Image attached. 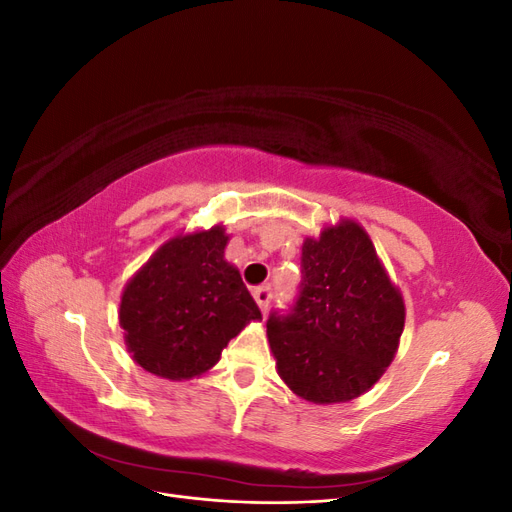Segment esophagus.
<instances>
[{
	"instance_id": "esophagus-1",
	"label": "esophagus",
	"mask_w": 512,
	"mask_h": 512,
	"mask_svg": "<svg viewBox=\"0 0 512 512\" xmlns=\"http://www.w3.org/2000/svg\"><path fill=\"white\" fill-rule=\"evenodd\" d=\"M254 299H256V303H258V307H260V312L267 314V312H269V303H271V299H273V288H271V286H260V288H256V290H254Z\"/></svg>"
}]
</instances>
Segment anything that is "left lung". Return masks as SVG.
<instances>
[{
  "instance_id": "1",
  "label": "left lung",
  "mask_w": 512,
  "mask_h": 512,
  "mask_svg": "<svg viewBox=\"0 0 512 512\" xmlns=\"http://www.w3.org/2000/svg\"><path fill=\"white\" fill-rule=\"evenodd\" d=\"M301 273L290 312L267 320L277 374L305 401L344 404L391 365L404 333V299L352 220L305 239Z\"/></svg>"
}]
</instances>
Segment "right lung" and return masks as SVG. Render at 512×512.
Segmentation results:
<instances>
[{"label": "right lung", "mask_w": 512, "mask_h": 512, "mask_svg": "<svg viewBox=\"0 0 512 512\" xmlns=\"http://www.w3.org/2000/svg\"><path fill=\"white\" fill-rule=\"evenodd\" d=\"M222 226L166 241L123 288L119 324L132 359L166 380L220 361L232 337L262 320L239 271L224 260Z\"/></svg>", "instance_id": "1"}]
</instances>
